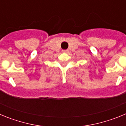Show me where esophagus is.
<instances>
[{
    "label": "esophagus",
    "instance_id": "34e87169",
    "mask_svg": "<svg viewBox=\"0 0 126 126\" xmlns=\"http://www.w3.org/2000/svg\"><path fill=\"white\" fill-rule=\"evenodd\" d=\"M63 52H65V53H67V52H68V50H62Z\"/></svg>",
    "mask_w": 126,
    "mask_h": 126
}]
</instances>
